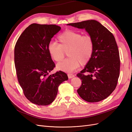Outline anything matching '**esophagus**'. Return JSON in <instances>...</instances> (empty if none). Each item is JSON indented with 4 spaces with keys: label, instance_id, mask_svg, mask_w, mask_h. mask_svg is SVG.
<instances>
[{
    "label": "esophagus",
    "instance_id": "1",
    "mask_svg": "<svg viewBox=\"0 0 132 132\" xmlns=\"http://www.w3.org/2000/svg\"><path fill=\"white\" fill-rule=\"evenodd\" d=\"M67 76H68V77H69V78H72V77H73L74 76H75L74 75L71 74V73L67 74Z\"/></svg>",
    "mask_w": 132,
    "mask_h": 132
}]
</instances>
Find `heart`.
Here are the masks:
<instances>
[{"mask_svg": "<svg viewBox=\"0 0 132 132\" xmlns=\"http://www.w3.org/2000/svg\"><path fill=\"white\" fill-rule=\"evenodd\" d=\"M58 44L51 42L48 46L49 54L53 60L60 62L65 57L67 58L59 63L57 69L71 72L81 65H86L90 60L94 52L95 44L93 37L83 35L82 33L72 30H66L57 36Z\"/></svg>", "mask_w": 132, "mask_h": 132, "instance_id": "obj_1", "label": "heart"}]
</instances>
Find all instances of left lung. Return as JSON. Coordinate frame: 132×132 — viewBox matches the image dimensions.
<instances>
[{"instance_id":"1","label":"left lung","mask_w":132,"mask_h":132,"mask_svg":"<svg viewBox=\"0 0 132 132\" xmlns=\"http://www.w3.org/2000/svg\"><path fill=\"white\" fill-rule=\"evenodd\" d=\"M67 25L84 28L94 41L93 56L84 69L77 75L82 80L77 93L89 103L103 100L115 89L120 71L118 46L113 34L95 20H87ZM87 73V75H85Z\"/></svg>"}]
</instances>
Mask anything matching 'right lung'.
Segmentation results:
<instances>
[{
  "label": "right lung",
  "mask_w": 132,
  "mask_h": 132,
  "mask_svg": "<svg viewBox=\"0 0 132 132\" xmlns=\"http://www.w3.org/2000/svg\"><path fill=\"white\" fill-rule=\"evenodd\" d=\"M60 29L56 24L32 23L21 34L15 46L18 82L26 98L38 105H48L53 102L59 85L68 79L67 74L61 71L49 75L55 65L48 46Z\"/></svg>",
  "instance_id": "add662e5"
}]
</instances>
